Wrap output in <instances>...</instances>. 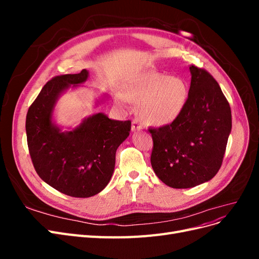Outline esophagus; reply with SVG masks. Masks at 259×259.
<instances>
[{
    "label": "esophagus",
    "instance_id": "34e87169",
    "mask_svg": "<svg viewBox=\"0 0 259 259\" xmlns=\"http://www.w3.org/2000/svg\"><path fill=\"white\" fill-rule=\"evenodd\" d=\"M144 127V125L140 123V121L137 119V117H135L134 120L132 121V131H140Z\"/></svg>",
    "mask_w": 259,
    "mask_h": 259
}]
</instances>
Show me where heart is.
I'll list each match as a JSON object with an SVG mask.
<instances>
[{
  "label": "heart",
  "mask_w": 259,
  "mask_h": 259,
  "mask_svg": "<svg viewBox=\"0 0 259 259\" xmlns=\"http://www.w3.org/2000/svg\"><path fill=\"white\" fill-rule=\"evenodd\" d=\"M188 98L186 82L178 76L147 72L130 84L123 94H116V103L126 107L131 101H140L144 120L155 126L167 125L183 112Z\"/></svg>",
  "instance_id": "heart-1"
}]
</instances>
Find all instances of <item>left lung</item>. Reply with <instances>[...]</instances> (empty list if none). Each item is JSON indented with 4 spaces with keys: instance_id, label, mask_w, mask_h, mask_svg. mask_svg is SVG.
<instances>
[{
    "instance_id": "1",
    "label": "left lung",
    "mask_w": 259,
    "mask_h": 259,
    "mask_svg": "<svg viewBox=\"0 0 259 259\" xmlns=\"http://www.w3.org/2000/svg\"><path fill=\"white\" fill-rule=\"evenodd\" d=\"M191 84L175 121L149 128L151 165L162 182L176 189L208 182L222 166L231 132V109L221 86L205 69L190 66Z\"/></svg>"
}]
</instances>
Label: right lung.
<instances>
[{
    "instance_id": "obj_1",
    "label": "right lung",
    "mask_w": 259,
    "mask_h": 259,
    "mask_svg": "<svg viewBox=\"0 0 259 259\" xmlns=\"http://www.w3.org/2000/svg\"><path fill=\"white\" fill-rule=\"evenodd\" d=\"M88 70L54 76L29 107L26 132L29 153L46 184L73 198H90L105 189L114 170L115 152L131 132V121L96 113L70 132L52 122L58 96L88 80Z\"/></svg>"
}]
</instances>
